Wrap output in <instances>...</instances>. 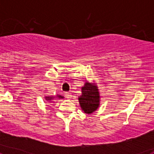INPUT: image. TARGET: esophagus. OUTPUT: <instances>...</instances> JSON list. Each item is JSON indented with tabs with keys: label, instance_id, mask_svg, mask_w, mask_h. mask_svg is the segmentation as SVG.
Listing matches in <instances>:
<instances>
[{
	"label": "esophagus",
	"instance_id": "34e87169",
	"mask_svg": "<svg viewBox=\"0 0 154 154\" xmlns=\"http://www.w3.org/2000/svg\"><path fill=\"white\" fill-rule=\"evenodd\" d=\"M65 97L67 98V99H70L72 97V94L70 92H65Z\"/></svg>",
	"mask_w": 154,
	"mask_h": 154
}]
</instances>
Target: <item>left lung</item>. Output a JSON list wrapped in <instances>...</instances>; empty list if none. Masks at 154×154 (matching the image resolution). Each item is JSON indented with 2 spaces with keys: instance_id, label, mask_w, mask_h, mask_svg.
<instances>
[{
  "instance_id": "8db88e82",
  "label": "left lung",
  "mask_w": 154,
  "mask_h": 154,
  "mask_svg": "<svg viewBox=\"0 0 154 154\" xmlns=\"http://www.w3.org/2000/svg\"><path fill=\"white\" fill-rule=\"evenodd\" d=\"M81 89L82 95L78 98L80 107L85 113H92L100 106V93L97 84L87 81Z\"/></svg>"
}]
</instances>
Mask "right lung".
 <instances>
[{"label": "right lung", "instance_id": "1", "mask_svg": "<svg viewBox=\"0 0 154 154\" xmlns=\"http://www.w3.org/2000/svg\"><path fill=\"white\" fill-rule=\"evenodd\" d=\"M45 100L47 102H52V100H54V99H64V96H61V95H58L57 94L55 96H45Z\"/></svg>", "mask_w": 154, "mask_h": 154}]
</instances>
